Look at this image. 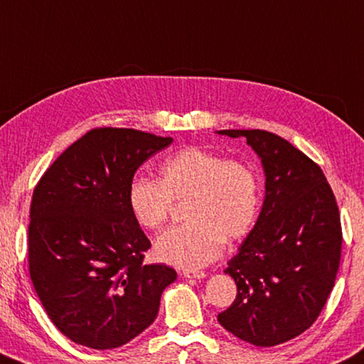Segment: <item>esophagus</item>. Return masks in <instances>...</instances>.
<instances>
[{
  "label": "esophagus",
  "instance_id": "34e87169",
  "mask_svg": "<svg viewBox=\"0 0 364 364\" xmlns=\"http://www.w3.org/2000/svg\"><path fill=\"white\" fill-rule=\"evenodd\" d=\"M183 277L184 279H205V272H202V270H193V269H186L183 270Z\"/></svg>",
  "mask_w": 364,
  "mask_h": 364
}]
</instances>
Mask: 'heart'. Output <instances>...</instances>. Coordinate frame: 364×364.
Returning <instances> with one entry per match:
<instances>
[{"label":"heart","instance_id":"b5f03b06","mask_svg":"<svg viewBox=\"0 0 364 364\" xmlns=\"http://www.w3.org/2000/svg\"><path fill=\"white\" fill-rule=\"evenodd\" d=\"M184 199L189 223L164 230L154 251L171 266L199 269L223 253L226 237L239 240L253 229L261 205L259 178L247 162L189 146L164 161L159 180L138 176L129 184L132 216L146 229L162 228L173 200Z\"/></svg>","mask_w":364,"mask_h":364}]
</instances>
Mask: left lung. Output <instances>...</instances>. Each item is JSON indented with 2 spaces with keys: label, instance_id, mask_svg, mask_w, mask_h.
Returning a JSON list of instances; mask_svg holds the SVG:
<instances>
[{
  "label": "left lung",
  "instance_id": "left-lung-1",
  "mask_svg": "<svg viewBox=\"0 0 364 364\" xmlns=\"http://www.w3.org/2000/svg\"><path fill=\"white\" fill-rule=\"evenodd\" d=\"M218 134L247 138L266 175L261 213L224 270L237 297L218 321L242 341L274 347L302 334L325 307L341 262L339 208L318 165L282 136Z\"/></svg>",
  "mask_w": 364,
  "mask_h": 364
}]
</instances>
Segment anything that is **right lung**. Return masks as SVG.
<instances>
[{"label":"right lung","instance_id":"obj_1","mask_svg":"<svg viewBox=\"0 0 364 364\" xmlns=\"http://www.w3.org/2000/svg\"><path fill=\"white\" fill-rule=\"evenodd\" d=\"M173 141L134 129L89 130L33 191L28 267L52 323L79 346L121 347L156 320L175 269L144 264L151 242L129 208L138 167Z\"/></svg>","mask_w":364,"mask_h":364}]
</instances>
